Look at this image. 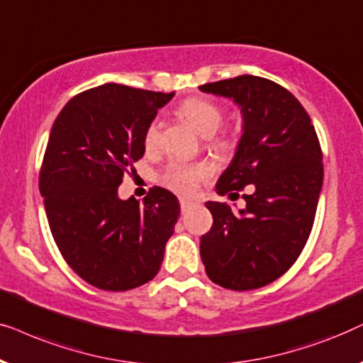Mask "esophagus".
Wrapping results in <instances>:
<instances>
[{
    "label": "esophagus",
    "mask_w": 363,
    "mask_h": 363,
    "mask_svg": "<svg viewBox=\"0 0 363 363\" xmlns=\"http://www.w3.org/2000/svg\"><path fill=\"white\" fill-rule=\"evenodd\" d=\"M194 206H197L196 201H192V199H181V211L182 212L191 211Z\"/></svg>",
    "instance_id": "1"
}]
</instances>
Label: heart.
I'll use <instances>...</instances> for the list:
<instances>
[{
  "label": "heart",
  "instance_id": "heart-1",
  "mask_svg": "<svg viewBox=\"0 0 363 363\" xmlns=\"http://www.w3.org/2000/svg\"><path fill=\"white\" fill-rule=\"evenodd\" d=\"M181 114L197 133L214 134L222 121V109L214 101L206 98H189L181 104ZM159 136L157 121H152L144 133L146 147H154ZM211 176V167L206 164L172 162L164 174V184L179 194H192L204 179Z\"/></svg>",
  "mask_w": 363,
  "mask_h": 363
}]
</instances>
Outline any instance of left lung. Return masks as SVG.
Listing matches in <instances>:
<instances>
[{
    "mask_svg": "<svg viewBox=\"0 0 363 363\" xmlns=\"http://www.w3.org/2000/svg\"><path fill=\"white\" fill-rule=\"evenodd\" d=\"M199 89L232 99L242 114V136L216 192L250 186L244 209L206 202L214 224L201 238V259L217 286L252 291L286 274L311 235L323 184L320 144L307 111L274 81L242 74Z\"/></svg>",
    "mask_w": 363,
    "mask_h": 363,
    "instance_id": "1",
    "label": "left lung"
}]
</instances>
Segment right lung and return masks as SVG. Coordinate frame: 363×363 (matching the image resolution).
I'll return each instance as SVG.
<instances>
[{
    "instance_id": "obj_1",
    "label": "right lung",
    "mask_w": 363,
    "mask_h": 363,
    "mask_svg": "<svg viewBox=\"0 0 363 363\" xmlns=\"http://www.w3.org/2000/svg\"><path fill=\"white\" fill-rule=\"evenodd\" d=\"M174 93L108 83L77 94L51 128L40 174L50 229L69 267L111 292L139 287L161 269L181 214L177 197L152 187L123 201L125 167L144 156V133Z\"/></svg>"
}]
</instances>
